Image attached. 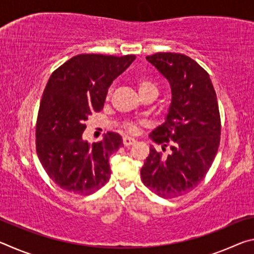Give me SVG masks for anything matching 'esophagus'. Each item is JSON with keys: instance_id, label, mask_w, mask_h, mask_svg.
<instances>
[{"instance_id": "1", "label": "esophagus", "mask_w": 254, "mask_h": 254, "mask_svg": "<svg viewBox=\"0 0 254 254\" xmlns=\"http://www.w3.org/2000/svg\"><path fill=\"white\" fill-rule=\"evenodd\" d=\"M135 142H136V141H135L134 137H131V136H127V135H126V136L123 137V144L126 145V147H128V145L134 144Z\"/></svg>"}]
</instances>
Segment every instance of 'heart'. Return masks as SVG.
<instances>
[{"instance_id":"heart-1","label":"heart","mask_w":254,"mask_h":254,"mask_svg":"<svg viewBox=\"0 0 254 254\" xmlns=\"http://www.w3.org/2000/svg\"><path fill=\"white\" fill-rule=\"evenodd\" d=\"M137 89H139V93H144V92H148V91H156L157 92V86L154 85L152 81H150L149 79H145V78H140L137 79ZM127 130H130L131 132H135L136 131V127H137V124L136 123H127Z\"/></svg>"}]
</instances>
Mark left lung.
<instances>
[{
    "label": "left lung",
    "instance_id": "1",
    "mask_svg": "<svg viewBox=\"0 0 254 254\" xmlns=\"http://www.w3.org/2000/svg\"><path fill=\"white\" fill-rule=\"evenodd\" d=\"M145 59L170 85L168 114L149 134L170 151L162 156L150 145L141 179L158 196L174 198L192 190L216 156L221 135L216 93L207 71L186 55L158 53Z\"/></svg>",
    "mask_w": 254,
    "mask_h": 254
}]
</instances>
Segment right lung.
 <instances>
[{"label":"right lung","instance_id":"right-lung-1","mask_svg":"<svg viewBox=\"0 0 254 254\" xmlns=\"http://www.w3.org/2000/svg\"><path fill=\"white\" fill-rule=\"evenodd\" d=\"M134 55H77L56 69L42 94L36 127L38 158L64 190L89 195L109 182L110 156L123 145L119 133L100 142L83 139L85 122L104 106L113 80L134 62Z\"/></svg>","mask_w":254,"mask_h":254}]
</instances>
